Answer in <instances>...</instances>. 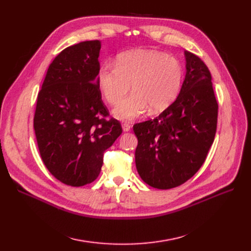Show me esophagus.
<instances>
[{
	"label": "esophagus",
	"mask_w": 251,
	"mask_h": 251,
	"mask_svg": "<svg viewBox=\"0 0 251 251\" xmlns=\"http://www.w3.org/2000/svg\"><path fill=\"white\" fill-rule=\"evenodd\" d=\"M122 128H123V130L125 131V132H127V131H129L131 129V125L129 123L125 122V123L122 124Z\"/></svg>",
	"instance_id": "obj_1"
}]
</instances>
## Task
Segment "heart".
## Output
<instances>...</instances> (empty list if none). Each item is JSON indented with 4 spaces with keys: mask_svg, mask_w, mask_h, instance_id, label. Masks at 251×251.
Returning <instances> with one entry per match:
<instances>
[{
    "mask_svg": "<svg viewBox=\"0 0 251 251\" xmlns=\"http://www.w3.org/2000/svg\"><path fill=\"white\" fill-rule=\"evenodd\" d=\"M183 80L179 61L156 50H131L121 54L115 65L103 64L98 83L104 100L116 104L131 84L134 94L118 103L114 114L121 120H132L146 113H161L178 97Z\"/></svg>",
    "mask_w": 251,
    "mask_h": 251,
    "instance_id": "heart-1",
    "label": "heart"
}]
</instances>
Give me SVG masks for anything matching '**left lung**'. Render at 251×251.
I'll list each match as a JSON object with an SVG mask.
<instances>
[{
  "instance_id": "obj_1",
  "label": "left lung",
  "mask_w": 251,
  "mask_h": 251,
  "mask_svg": "<svg viewBox=\"0 0 251 251\" xmlns=\"http://www.w3.org/2000/svg\"><path fill=\"white\" fill-rule=\"evenodd\" d=\"M186 76L175 101L159 116L133 126L136 169L157 189L177 187L203 165L215 139L218 101L204 62L185 51Z\"/></svg>"
}]
</instances>
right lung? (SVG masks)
<instances>
[{
  "label": "right lung",
  "instance_id": "right-lung-1",
  "mask_svg": "<svg viewBox=\"0 0 251 251\" xmlns=\"http://www.w3.org/2000/svg\"><path fill=\"white\" fill-rule=\"evenodd\" d=\"M98 39L63 50L39 90L33 128L42 160L56 179L79 187L100 175L103 152L121 135L98 83Z\"/></svg>",
  "mask_w": 251,
  "mask_h": 251
}]
</instances>
